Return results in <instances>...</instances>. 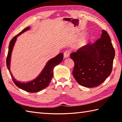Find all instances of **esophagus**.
<instances>
[{"label": "esophagus", "mask_w": 122, "mask_h": 122, "mask_svg": "<svg viewBox=\"0 0 122 122\" xmlns=\"http://www.w3.org/2000/svg\"><path fill=\"white\" fill-rule=\"evenodd\" d=\"M70 54V51L69 50H67L65 51L64 53V56L65 58H66L69 56Z\"/></svg>", "instance_id": "obj_1"}]
</instances>
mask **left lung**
<instances>
[{
  "label": "left lung",
  "mask_w": 122,
  "mask_h": 122,
  "mask_svg": "<svg viewBox=\"0 0 122 122\" xmlns=\"http://www.w3.org/2000/svg\"><path fill=\"white\" fill-rule=\"evenodd\" d=\"M115 51L107 32L94 43L87 44L71 54L74 61L72 74L79 84L92 88L103 83L112 72Z\"/></svg>",
  "instance_id": "1"
}]
</instances>
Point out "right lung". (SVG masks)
Segmentation results:
<instances>
[{
    "mask_svg": "<svg viewBox=\"0 0 122 122\" xmlns=\"http://www.w3.org/2000/svg\"><path fill=\"white\" fill-rule=\"evenodd\" d=\"M30 28L29 27H27L25 29L21 31L20 33L14 36V37L10 40L8 47V52L7 54V58H6V65L7 67L10 72V73L11 76L12 80L13 81L15 85L19 88L22 89L29 93H36L38 92L42 89L46 88L48 87L49 84H50V81L53 76V70L55 66L58 64L61 63L63 59L64 55L63 53H61L58 55L56 57H55L50 59L48 63L44 69L43 70L41 73L39 75L38 77L34 79L31 81L28 82H21L18 81H16V80L13 77L11 72L10 71V56H11V53L13 48L14 43L16 40L17 36L20 35L21 33L25 31Z\"/></svg>",
    "mask_w": 122,
    "mask_h": 122,
    "instance_id": "obj_1",
    "label": "right lung"
}]
</instances>
